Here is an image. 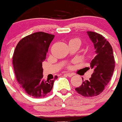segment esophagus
Segmentation results:
<instances>
[{
	"mask_svg": "<svg viewBox=\"0 0 122 122\" xmlns=\"http://www.w3.org/2000/svg\"><path fill=\"white\" fill-rule=\"evenodd\" d=\"M65 75H67V76H69V77H71V76H72L73 75V73H66Z\"/></svg>",
	"mask_w": 122,
	"mask_h": 122,
	"instance_id": "esophagus-1",
	"label": "esophagus"
}]
</instances>
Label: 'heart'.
<instances>
[{
  "label": "heart",
  "mask_w": 122,
  "mask_h": 122,
  "mask_svg": "<svg viewBox=\"0 0 122 122\" xmlns=\"http://www.w3.org/2000/svg\"><path fill=\"white\" fill-rule=\"evenodd\" d=\"M77 39V40H78V41H79V39Z\"/></svg>",
  "instance_id": "1"
}]
</instances>
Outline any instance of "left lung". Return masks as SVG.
I'll list each match as a JSON object with an SVG mask.
<instances>
[{
  "mask_svg": "<svg viewBox=\"0 0 122 122\" xmlns=\"http://www.w3.org/2000/svg\"><path fill=\"white\" fill-rule=\"evenodd\" d=\"M87 33L94 44L96 53L90 63L94 72L89 80L84 81L75 90L83 96L92 97L101 94L111 80L114 71L115 60L112 48L105 37L94 31H87Z\"/></svg>",
  "mask_w": 122,
  "mask_h": 122,
  "instance_id": "8db88e82",
  "label": "left lung"
}]
</instances>
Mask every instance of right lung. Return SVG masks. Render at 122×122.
Instances as JSON below:
<instances>
[{"instance_id": "add662e5", "label": "right lung", "mask_w": 122, "mask_h": 122, "mask_svg": "<svg viewBox=\"0 0 122 122\" xmlns=\"http://www.w3.org/2000/svg\"><path fill=\"white\" fill-rule=\"evenodd\" d=\"M53 35L36 32L18 42L13 56V64L17 81L26 92L34 98H42L53 88L55 80L43 78L42 62L46 60Z\"/></svg>"}]
</instances>
